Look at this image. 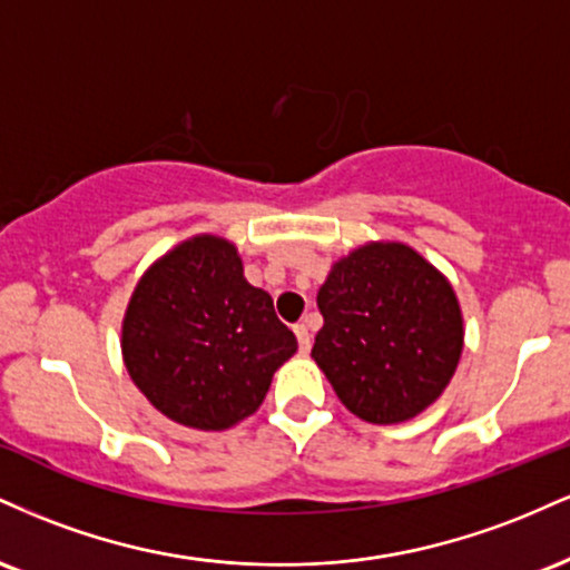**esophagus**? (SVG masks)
I'll use <instances>...</instances> for the list:
<instances>
[{
	"instance_id": "34e87169",
	"label": "esophagus",
	"mask_w": 570,
	"mask_h": 570,
	"mask_svg": "<svg viewBox=\"0 0 570 570\" xmlns=\"http://www.w3.org/2000/svg\"><path fill=\"white\" fill-rule=\"evenodd\" d=\"M294 335H297L299 351H311V343H313V337H311V330H307V324H305V322L294 324Z\"/></svg>"
}]
</instances>
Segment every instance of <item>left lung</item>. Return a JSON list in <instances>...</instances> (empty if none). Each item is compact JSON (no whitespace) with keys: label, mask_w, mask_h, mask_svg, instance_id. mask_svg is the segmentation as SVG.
Segmentation results:
<instances>
[{"label":"left lung","mask_w":570,"mask_h":570,"mask_svg":"<svg viewBox=\"0 0 570 570\" xmlns=\"http://www.w3.org/2000/svg\"><path fill=\"white\" fill-rule=\"evenodd\" d=\"M311 356L340 402L367 423H402L448 389L463 351L450 281L415 248L385 240L332 265L318 289Z\"/></svg>","instance_id":"8db88e82"}]
</instances>
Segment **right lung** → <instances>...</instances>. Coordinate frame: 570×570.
Masks as SVG:
<instances>
[{"mask_svg":"<svg viewBox=\"0 0 570 570\" xmlns=\"http://www.w3.org/2000/svg\"><path fill=\"white\" fill-rule=\"evenodd\" d=\"M122 362L155 410L181 426L230 429L263 404L297 351L238 248L195 235L144 273L122 318Z\"/></svg>","mask_w":570,"mask_h":570,"instance_id":"add662e5","label":"right lung"}]
</instances>
